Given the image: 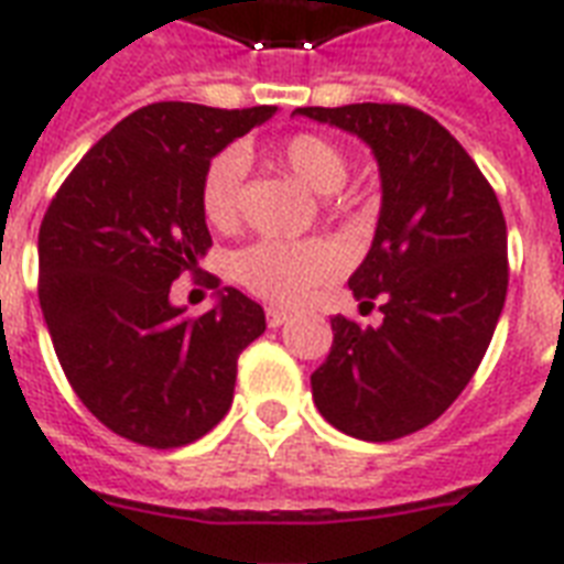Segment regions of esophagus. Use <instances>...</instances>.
<instances>
[{"label":"esophagus","mask_w":564,"mask_h":564,"mask_svg":"<svg viewBox=\"0 0 564 564\" xmlns=\"http://www.w3.org/2000/svg\"><path fill=\"white\" fill-rule=\"evenodd\" d=\"M265 322H269V327H281L290 322V313H283V310L278 307H269L265 310Z\"/></svg>","instance_id":"34e87169"}]
</instances>
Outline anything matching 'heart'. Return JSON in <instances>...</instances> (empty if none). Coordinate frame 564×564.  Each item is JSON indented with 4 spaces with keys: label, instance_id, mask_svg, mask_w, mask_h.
Returning <instances> with one entry per match:
<instances>
[{
    "label": "heart",
    "instance_id": "b5f03b06",
    "mask_svg": "<svg viewBox=\"0 0 564 564\" xmlns=\"http://www.w3.org/2000/svg\"><path fill=\"white\" fill-rule=\"evenodd\" d=\"M248 149L216 154L202 172L198 204L204 221L216 230H228L239 219V189L246 175ZM269 161L290 172L301 187L316 195H330L348 181V158L334 140L322 134H292L274 145ZM336 257L322 242H278L263 239L242 248L234 257V278L260 299L274 304H301L310 292L330 281Z\"/></svg>",
    "mask_w": 564,
    "mask_h": 564
}]
</instances>
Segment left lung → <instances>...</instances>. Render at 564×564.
Wrapping results in <instances>:
<instances>
[{"mask_svg":"<svg viewBox=\"0 0 564 564\" xmlns=\"http://www.w3.org/2000/svg\"><path fill=\"white\" fill-rule=\"evenodd\" d=\"M357 134L380 170V219L348 286L380 295L383 325L330 318L334 345L313 371V401L336 430L392 442L427 427L480 366L507 301V219L477 163L410 105L299 108Z\"/></svg>","mask_w":564,"mask_h":564,"instance_id":"8db88e82","label":"left lung"}]
</instances>
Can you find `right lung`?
Wrapping results in <instances>:
<instances>
[{
	"label": "right lung",
	"mask_w": 564,
	"mask_h": 564,
	"mask_svg": "<svg viewBox=\"0 0 564 564\" xmlns=\"http://www.w3.org/2000/svg\"><path fill=\"white\" fill-rule=\"evenodd\" d=\"M274 110L145 105L84 154L40 221L37 295L61 369L128 442L170 451L216 427L239 354L265 330L263 307L234 286L198 318L172 304L170 286L202 272L213 246L204 166Z\"/></svg>",
	"instance_id": "obj_1"
}]
</instances>
